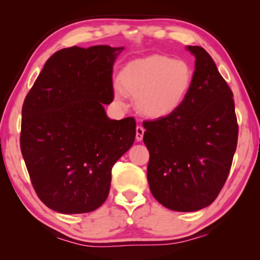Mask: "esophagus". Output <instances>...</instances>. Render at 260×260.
Here are the masks:
<instances>
[{"instance_id": "obj_1", "label": "esophagus", "mask_w": 260, "mask_h": 260, "mask_svg": "<svg viewBox=\"0 0 260 260\" xmlns=\"http://www.w3.org/2000/svg\"><path fill=\"white\" fill-rule=\"evenodd\" d=\"M143 135H144V127L138 125L136 127V141L141 142L142 140H143Z\"/></svg>"}]
</instances>
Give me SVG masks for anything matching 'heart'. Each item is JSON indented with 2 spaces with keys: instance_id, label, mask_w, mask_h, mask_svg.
<instances>
[{
  "instance_id": "b5f03b06",
  "label": "heart",
  "mask_w": 260,
  "mask_h": 260,
  "mask_svg": "<svg viewBox=\"0 0 260 260\" xmlns=\"http://www.w3.org/2000/svg\"><path fill=\"white\" fill-rule=\"evenodd\" d=\"M193 80V67L186 60L167 55L145 56L127 62L120 71L115 101L123 106L124 91L134 97L142 116L161 119L180 109L189 94Z\"/></svg>"
}]
</instances>
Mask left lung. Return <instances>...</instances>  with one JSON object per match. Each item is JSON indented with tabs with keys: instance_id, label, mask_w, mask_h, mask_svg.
Masks as SVG:
<instances>
[{
	"instance_id": "8db88e82",
	"label": "left lung",
	"mask_w": 260,
	"mask_h": 260,
	"mask_svg": "<svg viewBox=\"0 0 260 260\" xmlns=\"http://www.w3.org/2000/svg\"><path fill=\"white\" fill-rule=\"evenodd\" d=\"M195 56L193 86L179 110L143 123L151 194L176 212H195L215 200L237 149L233 93L212 56L187 46Z\"/></svg>"
}]
</instances>
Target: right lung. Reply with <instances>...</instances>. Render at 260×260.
<instances>
[{"instance_id": "obj_1", "label": "right lung", "mask_w": 260, "mask_h": 260, "mask_svg": "<svg viewBox=\"0 0 260 260\" xmlns=\"http://www.w3.org/2000/svg\"><path fill=\"white\" fill-rule=\"evenodd\" d=\"M123 49H60L26 95L21 152L38 197L53 211L80 214L101 207L113 165L134 144L135 119H110L104 109L113 101V63Z\"/></svg>"}]
</instances>
